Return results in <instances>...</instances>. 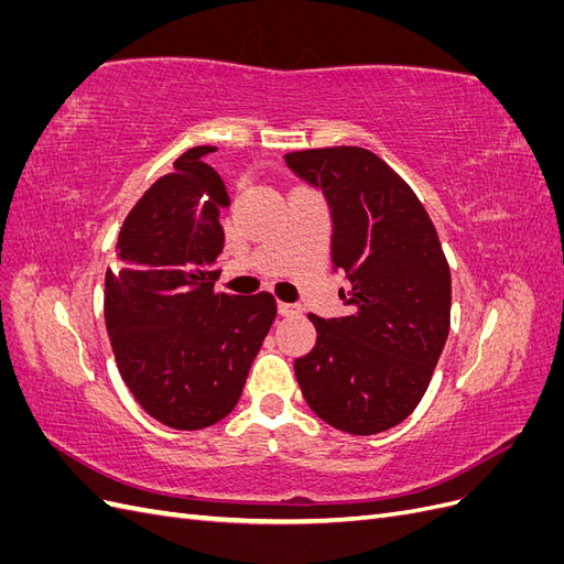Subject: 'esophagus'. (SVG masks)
<instances>
[{
	"label": "esophagus",
	"mask_w": 564,
	"mask_h": 564,
	"mask_svg": "<svg viewBox=\"0 0 564 564\" xmlns=\"http://www.w3.org/2000/svg\"><path fill=\"white\" fill-rule=\"evenodd\" d=\"M301 308H299V305L296 303H278V313L282 315V317H289V315H296Z\"/></svg>",
	"instance_id": "obj_1"
}]
</instances>
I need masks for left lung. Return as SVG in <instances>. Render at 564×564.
<instances>
[{
  "mask_svg": "<svg viewBox=\"0 0 564 564\" xmlns=\"http://www.w3.org/2000/svg\"><path fill=\"white\" fill-rule=\"evenodd\" d=\"M322 191L332 270L344 272L346 317L308 315L315 348L294 362L313 412L350 435L383 433L421 402L449 334L452 275L433 220L392 169L365 148L284 155Z\"/></svg>",
  "mask_w": 564,
  "mask_h": 564,
  "instance_id": "left-lung-1",
  "label": "left lung"
}]
</instances>
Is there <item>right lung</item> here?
I'll list each match as a JSON object with an SVG mask.
<instances>
[{"label":"right lung","instance_id":"add662e5","mask_svg":"<svg viewBox=\"0 0 564 564\" xmlns=\"http://www.w3.org/2000/svg\"><path fill=\"white\" fill-rule=\"evenodd\" d=\"M191 148L124 218L106 275V327L119 373L145 412L176 431L226 419L275 319L270 294L214 292L224 251V178Z\"/></svg>","mask_w":564,"mask_h":564}]
</instances>
